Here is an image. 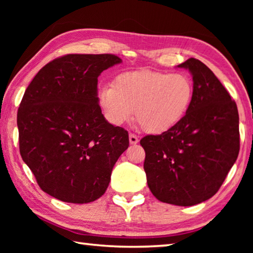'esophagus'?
Instances as JSON below:
<instances>
[{"mask_svg": "<svg viewBox=\"0 0 253 253\" xmlns=\"http://www.w3.org/2000/svg\"><path fill=\"white\" fill-rule=\"evenodd\" d=\"M129 143H130L131 145L137 144V143H138V137H137V136L134 135V134H130V135H129Z\"/></svg>", "mask_w": 253, "mask_h": 253, "instance_id": "obj_1", "label": "esophagus"}]
</instances>
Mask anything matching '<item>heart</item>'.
<instances>
[{
    "instance_id": "1",
    "label": "heart",
    "mask_w": 253,
    "mask_h": 253,
    "mask_svg": "<svg viewBox=\"0 0 253 253\" xmlns=\"http://www.w3.org/2000/svg\"><path fill=\"white\" fill-rule=\"evenodd\" d=\"M194 99V85L182 72H123L113 85L98 90V101L107 121L115 126L136 119L151 134H163L181 123Z\"/></svg>"
}]
</instances>
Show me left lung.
<instances>
[{"mask_svg":"<svg viewBox=\"0 0 253 253\" xmlns=\"http://www.w3.org/2000/svg\"><path fill=\"white\" fill-rule=\"evenodd\" d=\"M193 78L194 99L172 129L140 139L148 187L161 202L192 207L216 193L237 161L239 114L220 80L200 60L177 66Z\"/></svg>","mask_w":253,"mask_h":253,"instance_id":"8db88e82","label":"left lung"}]
</instances>
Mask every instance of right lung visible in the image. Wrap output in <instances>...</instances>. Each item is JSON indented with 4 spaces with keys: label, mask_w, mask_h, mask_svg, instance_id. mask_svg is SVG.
Masks as SVG:
<instances>
[{
    "label": "right lung",
    "mask_w": 253,
    "mask_h": 253,
    "mask_svg": "<svg viewBox=\"0 0 253 253\" xmlns=\"http://www.w3.org/2000/svg\"><path fill=\"white\" fill-rule=\"evenodd\" d=\"M122 63L114 54H67L34 77L18 110L20 153L42 191L62 202L96 201L129 146L128 132L106 121L98 77Z\"/></svg>",
    "instance_id": "add662e5"
}]
</instances>
